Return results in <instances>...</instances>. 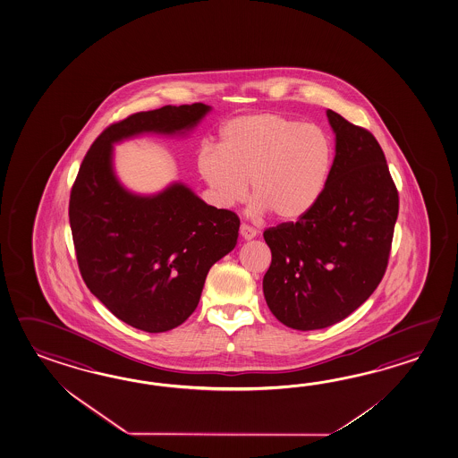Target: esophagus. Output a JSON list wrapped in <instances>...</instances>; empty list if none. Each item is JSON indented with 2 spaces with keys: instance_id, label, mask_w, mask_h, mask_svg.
<instances>
[{
  "instance_id": "34e87169",
  "label": "esophagus",
  "mask_w": 458,
  "mask_h": 458,
  "mask_svg": "<svg viewBox=\"0 0 458 458\" xmlns=\"http://www.w3.org/2000/svg\"><path fill=\"white\" fill-rule=\"evenodd\" d=\"M240 234L243 236V240H252V238H256L258 230L252 228L250 225L242 224V226H240Z\"/></svg>"
}]
</instances>
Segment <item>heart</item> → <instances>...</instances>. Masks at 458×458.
<instances>
[{
    "label": "heart",
    "mask_w": 458,
    "mask_h": 458,
    "mask_svg": "<svg viewBox=\"0 0 458 458\" xmlns=\"http://www.w3.org/2000/svg\"><path fill=\"white\" fill-rule=\"evenodd\" d=\"M327 131L280 114H251L226 122L216 148L199 151L197 168L215 204L233 207L256 197L252 210L297 222L317 207L333 171Z\"/></svg>",
    "instance_id": "heart-1"
}]
</instances>
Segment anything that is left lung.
Returning <instances> with one entry per match:
<instances>
[{
  "label": "left lung",
  "mask_w": 458,
  "mask_h": 458,
  "mask_svg": "<svg viewBox=\"0 0 458 458\" xmlns=\"http://www.w3.org/2000/svg\"><path fill=\"white\" fill-rule=\"evenodd\" d=\"M336 155L325 194L299 222L264 232L272 261L262 280L285 327H331L378 287L392 250L398 191L374 135L327 109Z\"/></svg>",
  "instance_id": "obj_1"
}]
</instances>
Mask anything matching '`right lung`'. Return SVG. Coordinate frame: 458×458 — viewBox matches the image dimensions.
<instances>
[{"instance_id": "add662e5", "label": "right lung", "mask_w": 458, "mask_h": 458, "mask_svg": "<svg viewBox=\"0 0 458 458\" xmlns=\"http://www.w3.org/2000/svg\"><path fill=\"white\" fill-rule=\"evenodd\" d=\"M210 109L165 106L115 122L88 149L72 187L68 215L84 284L113 315L147 333L192 315L210 267L236 246L240 218L181 182L155 196L127 191L114 173V143L186 135Z\"/></svg>"}]
</instances>
